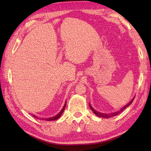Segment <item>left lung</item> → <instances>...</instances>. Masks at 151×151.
Instances as JSON below:
<instances>
[{
	"mask_svg": "<svg viewBox=\"0 0 151 151\" xmlns=\"http://www.w3.org/2000/svg\"><path fill=\"white\" fill-rule=\"evenodd\" d=\"M134 98H135V97H134ZM134 98L132 99V101H131L129 102V104H127V105L125 106H124L123 108H122V109H121V110H120L119 111H116V112H114V113H110V114H104V113H101V112H99V111H97L95 110L90 105H89V106H90V108L91 109V110H92L93 111L94 114H95V115H97L98 117H103V118H110V117H111L115 116V115H118V114H119L120 113H121V112L123 111L125 108L129 106H130V104H132V102H133Z\"/></svg>",
	"mask_w": 151,
	"mask_h": 151,
	"instance_id": "8db88e82",
	"label": "left lung"
}]
</instances>
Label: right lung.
Instances as JSON below:
<instances>
[{
    "mask_svg": "<svg viewBox=\"0 0 151 151\" xmlns=\"http://www.w3.org/2000/svg\"><path fill=\"white\" fill-rule=\"evenodd\" d=\"M65 106H66V102H65V105H64V106H63V108L62 110L60 111V113H59L58 114V115H55V116H54V117H50V118H47V119H44L45 120V121H54V120H56V119H58V118H59V117L61 116V115H62V113H63V112L64 110H65ZM33 116H34V117L37 118V117L36 116V115H33Z\"/></svg>",
    "mask_w": 151,
    "mask_h": 151,
    "instance_id": "obj_1",
    "label": "right lung"
}]
</instances>
